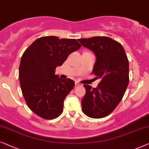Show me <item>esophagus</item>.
<instances>
[{
  "label": "esophagus",
  "mask_w": 149,
  "mask_h": 149,
  "mask_svg": "<svg viewBox=\"0 0 149 149\" xmlns=\"http://www.w3.org/2000/svg\"><path fill=\"white\" fill-rule=\"evenodd\" d=\"M75 86H81V84L79 83V82H78V81H75Z\"/></svg>",
  "instance_id": "34e87169"
}]
</instances>
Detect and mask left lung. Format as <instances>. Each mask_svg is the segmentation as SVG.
<instances>
[{"label": "left lung", "mask_w": 149, "mask_h": 149, "mask_svg": "<svg viewBox=\"0 0 149 149\" xmlns=\"http://www.w3.org/2000/svg\"><path fill=\"white\" fill-rule=\"evenodd\" d=\"M78 41L96 54L93 73L100 79L95 88L84 85L81 109L91 118H102L111 113L124 95L129 83L128 59L122 45L111 38L95 36Z\"/></svg>", "instance_id": "obj_1"}]
</instances>
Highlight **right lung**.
Segmentation results:
<instances>
[{"label":"right lung","instance_id":"1","mask_svg":"<svg viewBox=\"0 0 149 149\" xmlns=\"http://www.w3.org/2000/svg\"><path fill=\"white\" fill-rule=\"evenodd\" d=\"M80 47L75 39L51 36L36 40L23 54L19 68L21 89L27 105L37 116L53 119L62 113L65 98L75 82L59 78L55 69Z\"/></svg>","mask_w":149,"mask_h":149}]
</instances>
